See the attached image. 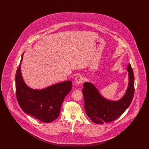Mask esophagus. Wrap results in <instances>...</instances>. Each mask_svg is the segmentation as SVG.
Returning <instances> with one entry per match:
<instances>
[{
	"mask_svg": "<svg viewBox=\"0 0 149 149\" xmlns=\"http://www.w3.org/2000/svg\"><path fill=\"white\" fill-rule=\"evenodd\" d=\"M84 81V79L81 76H78L75 78V83L77 84H81Z\"/></svg>",
	"mask_w": 149,
	"mask_h": 149,
	"instance_id": "obj_1",
	"label": "esophagus"
}]
</instances>
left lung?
<instances>
[{"label":"left lung","mask_w":149,"mask_h":149,"mask_svg":"<svg viewBox=\"0 0 149 149\" xmlns=\"http://www.w3.org/2000/svg\"><path fill=\"white\" fill-rule=\"evenodd\" d=\"M128 84L125 95L118 100L107 99L91 82L83 84L82 90L85 112L88 117L97 124H103L116 120L130 106L134 94V75L131 64L128 65Z\"/></svg>","instance_id":"left-lung-1"}]
</instances>
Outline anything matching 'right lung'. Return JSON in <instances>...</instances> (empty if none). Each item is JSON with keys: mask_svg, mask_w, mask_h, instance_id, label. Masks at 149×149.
I'll list each match as a JSON object with an SVG mask.
<instances>
[{"mask_svg": "<svg viewBox=\"0 0 149 149\" xmlns=\"http://www.w3.org/2000/svg\"><path fill=\"white\" fill-rule=\"evenodd\" d=\"M20 64L15 75V89L18 103L22 109L29 115L45 123L55 120L65 97L71 91L72 81H66L42 89H33L23 80Z\"/></svg>", "mask_w": 149, "mask_h": 149, "instance_id": "obj_1", "label": "right lung"}]
</instances>
